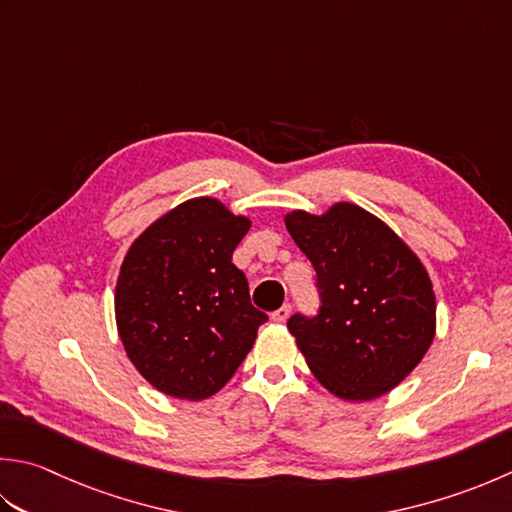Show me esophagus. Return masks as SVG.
<instances>
[{
  "instance_id": "1",
  "label": "esophagus",
  "mask_w": 512,
  "mask_h": 512,
  "mask_svg": "<svg viewBox=\"0 0 512 512\" xmlns=\"http://www.w3.org/2000/svg\"><path fill=\"white\" fill-rule=\"evenodd\" d=\"M288 315H290V304H284V306H279L273 315H270V319H273V322H277V324H284Z\"/></svg>"
}]
</instances>
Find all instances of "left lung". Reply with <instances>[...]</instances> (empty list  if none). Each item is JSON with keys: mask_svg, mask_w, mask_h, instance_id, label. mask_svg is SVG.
<instances>
[{"mask_svg": "<svg viewBox=\"0 0 512 512\" xmlns=\"http://www.w3.org/2000/svg\"><path fill=\"white\" fill-rule=\"evenodd\" d=\"M317 273L322 306L288 330L319 384L346 402L393 390L435 339V293L419 257L382 219L339 202L284 217Z\"/></svg>", "mask_w": 512, "mask_h": 512, "instance_id": "obj_1", "label": "left lung"}]
</instances>
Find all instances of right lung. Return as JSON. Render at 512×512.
<instances>
[{"mask_svg": "<svg viewBox=\"0 0 512 512\" xmlns=\"http://www.w3.org/2000/svg\"><path fill=\"white\" fill-rule=\"evenodd\" d=\"M250 219L213 197L168 210L128 248L115 286L130 362L159 393L199 402L235 375L268 315L250 304L233 250Z\"/></svg>", "mask_w": 512, "mask_h": 512, "instance_id": "1", "label": "right lung"}]
</instances>
